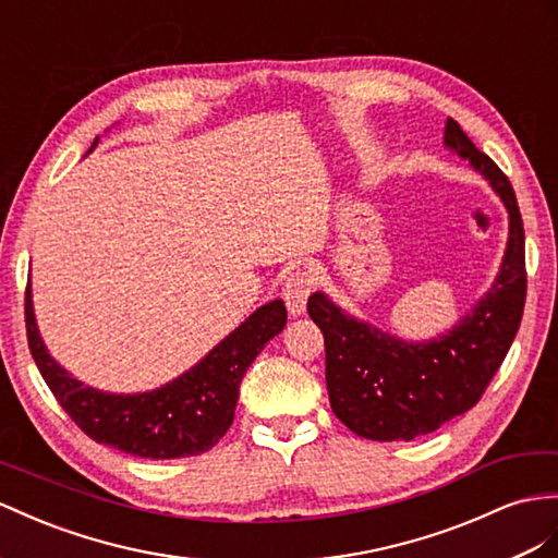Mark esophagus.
I'll use <instances>...</instances> for the list:
<instances>
[{
  "label": "esophagus",
  "mask_w": 558,
  "mask_h": 558,
  "mask_svg": "<svg viewBox=\"0 0 558 558\" xmlns=\"http://www.w3.org/2000/svg\"><path fill=\"white\" fill-rule=\"evenodd\" d=\"M313 288H316V276H313L306 268L294 270V274H290L288 280H284L282 299L292 316H302V313L306 311V302H308V294L313 292Z\"/></svg>",
  "instance_id": "esophagus-1"
}]
</instances>
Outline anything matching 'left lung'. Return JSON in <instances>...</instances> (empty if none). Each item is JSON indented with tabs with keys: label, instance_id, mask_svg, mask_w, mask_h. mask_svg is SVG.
Masks as SVG:
<instances>
[{
	"label": "left lung",
	"instance_id": "obj_1",
	"mask_svg": "<svg viewBox=\"0 0 558 558\" xmlns=\"http://www.w3.org/2000/svg\"><path fill=\"white\" fill-rule=\"evenodd\" d=\"M446 146L490 181L509 211V240L493 288L432 341H403L349 316L323 292L308 316L325 337V381L335 415L373 440H412L474 408L519 332L525 304V235L505 171L481 153L452 118Z\"/></svg>",
	"mask_w": 558,
	"mask_h": 558
}]
</instances>
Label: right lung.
I'll return each mask as SVG.
<instances>
[{"mask_svg": "<svg viewBox=\"0 0 558 558\" xmlns=\"http://www.w3.org/2000/svg\"><path fill=\"white\" fill-rule=\"evenodd\" d=\"M284 323L288 308L276 299L256 308L203 361L165 387L146 393H106L84 387L51 359L37 330L31 282L25 290L27 347L56 401L96 442L148 460H177L217 446L233 424L242 377Z\"/></svg>", "mask_w": 558, "mask_h": 558, "instance_id": "obj_1", "label": "right lung"}]
</instances>
